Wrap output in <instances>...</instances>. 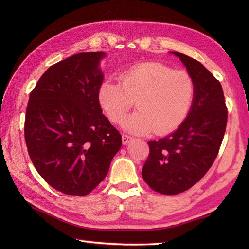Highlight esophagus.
I'll list each match as a JSON object with an SVG mask.
<instances>
[{
	"instance_id": "esophagus-1",
	"label": "esophagus",
	"mask_w": 249,
	"mask_h": 249,
	"mask_svg": "<svg viewBox=\"0 0 249 249\" xmlns=\"http://www.w3.org/2000/svg\"><path fill=\"white\" fill-rule=\"evenodd\" d=\"M134 138L133 137H130L128 135H122V142H123V144H128L130 141H133Z\"/></svg>"
}]
</instances>
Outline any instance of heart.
<instances>
[{
  "instance_id": "b5f03b06",
  "label": "heart",
  "mask_w": 249,
  "mask_h": 249,
  "mask_svg": "<svg viewBox=\"0 0 249 249\" xmlns=\"http://www.w3.org/2000/svg\"><path fill=\"white\" fill-rule=\"evenodd\" d=\"M195 92V81L187 71L144 62L122 72L120 82H103L98 99L114 124L124 121L136 102L138 110L125 122V128L134 134L154 130L162 136L172 133L186 120Z\"/></svg>"
}]
</instances>
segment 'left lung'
Segmentation results:
<instances>
[{
    "instance_id": "1",
    "label": "left lung",
    "mask_w": 249,
    "mask_h": 249,
    "mask_svg": "<svg viewBox=\"0 0 249 249\" xmlns=\"http://www.w3.org/2000/svg\"><path fill=\"white\" fill-rule=\"evenodd\" d=\"M195 81L194 103L183 124L167 137L147 142L150 154L142 177L160 194L178 195L193 187L212 167L223 142L228 110L220 82L200 62L179 52Z\"/></svg>"
}]
</instances>
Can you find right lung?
I'll use <instances>...</instances> for the list:
<instances>
[{
    "label": "right lung",
    "instance_id": "right-lung-1",
    "mask_svg": "<svg viewBox=\"0 0 249 249\" xmlns=\"http://www.w3.org/2000/svg\"><path fill=\"white\" fill-rule=\"evenodd\" d=\"M105 52H81L50 66L26 107L24 138L35 169L59 192L86 196L104 181L122 136L103 114L98 67Z\"/></svg>",
    "mask_w": 249,
    "mask_h": 249
}]
</instances>
